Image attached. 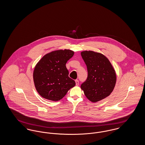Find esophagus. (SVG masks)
<instances>
[{
    "mask_svg": "<svg viewBox=\"0 0 145 145\" xmlns=\"http://www.w3.org/2000/svg\"><path fill=\"white\" fill-rule=\"evenodd\" d=\"M75 82H76V86H78V85H79V80L76 79V80H75Z\"/></svg>",
    "mask_w": 145,
    "mask_h": 145,
    "instance_id": "esophagus-1",
    "label": "esophagus"
}]
</instances>
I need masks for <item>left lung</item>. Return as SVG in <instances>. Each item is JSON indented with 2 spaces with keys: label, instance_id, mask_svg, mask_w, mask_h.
Instances as JSON below:
<instances>
[{
  "label": "left lung",
  "instance_id": "1",
  "mask_svg": "<svg viewBox=\"0 0 145 145\" xmlns=\"http://www.w3.org/2000/svg\"><path fill=\"white\" fill-rule=\"evenodd\" d=\"M88 75L81 85L86 97L92 102L99 101L110 95L116 82L115 71L104 55L93 51L81 53Z\"/></svg>",
  "mask_w": 145,
  "mask_h": 145
}]
</instances>
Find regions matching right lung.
<instances>
[{
    "mask_svg": "<svg viewBox=\"0 0 145 145\" xmlns=\"http://www.w3.org/2000/svg\"><path fill=\"white\" fill-rule=\"evenodd\" d=\"M74 53L69 49L55 50L44 55L37 63L33 78L36 89L42 97L59 101L75 86L76 82L69 76L66 67Z\"/></svg>",
    "mask_w": 145,
    "mask_h": 145,
    "instance_id": "1",
    "label": "right lung"
}]
</instances>
